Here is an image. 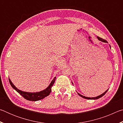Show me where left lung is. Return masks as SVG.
Segmentation results:
<instances>
[{
  "label": "left lung",
  "instance_id": "8db88e82",
  "mask_svg": "<svg viewBox=\"0 0 123 123\" xmlns=\"http://www.w3.org/2000/svg\"><path fill=\"white\" fill-rule=\"evenodd\" d=\"M97 38H98V39H99V41H101V42H105V43H107V41H106L105 39H103V38H100V37H97ZM110 47L111 48V46H110ZM72 84H73V82H72ZM107 91H108V89L107 91H106L105 92H104V93H103V94H101V95H99V96H97V97H93V98H90V97H85V96H84V95H81L80 94H79V93H78V95H80V97H82V98H85V99H90V100H92V99H93V100H95V99H99V98H101V97H102L103 96V95H105V94H106V93L107 92Z\"/></svg>",
  "mask_w": 123,
  "mask_h": 123
}]
</instances>
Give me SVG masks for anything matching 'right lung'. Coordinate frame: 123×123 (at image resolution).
<instances>
[{
	"mask_svg": "<svg viewBox=\"0 0 123 123\" xmlns=\"http://www.w3.org/2000/svg\"><path fill=\"white\" fill-rule=\"evenodd\" d=\"M55 79L56 77H55L53 79V80H52L50 84L49 85V86L47 87L46 89H45L44 90H43L38 92H24L22 91H20L18 88H17L15 87V86L12 84V81L9 79V82L10 84L11 85L12 88L15 89V90L17 92L20 94L26 100L29 101H38L39 100H41L43 98H44L45 97H46L50 94V93L51 92V87L53 86L54 82L55 81Z\"/></svg>",
	"mask_w": 123,
	"mask_h": 123,
	"instance_id": "1",
	"label": "right lung"
}]
</instances>
